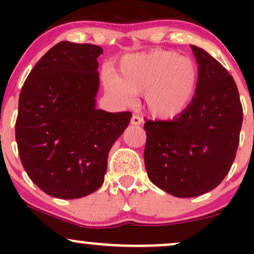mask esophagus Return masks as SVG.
Instances as JSON below:
<instances>
[{
  "mask_svg": "<svg viewBox=\"0 0 254 254\" xmlns=\"http://www.w3.org/2000/svg\"><path fill=\"white\" fill-rule=\"evenodd\" d=\"M141 123H142V118L139 117V116L133 115L132 117H131V124L132 125H139Z\"/></svg>",
  "mask_w": 254,
  "mask_h": 254,
  "instance_id": "1",
  "label": "esophagus"
}]
</instances>
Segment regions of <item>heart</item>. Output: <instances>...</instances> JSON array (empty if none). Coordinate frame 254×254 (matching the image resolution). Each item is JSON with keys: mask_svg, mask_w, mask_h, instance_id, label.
<instances>
[{"mask_svg": "<svg viewBox=\"0 0 254 254\" xmlns=\"http://www.w3.org/2000/svg\"><path fill=\"white\" fill-rule=\"evenodd\" d=\"M105 88L122 103L144 93L148 112L159 119L182 116L196 97L198 66L190 57L154 50L121 60L117 75H105Z\"/></svg>", "mask_w": 254, "mask_h": 254, "instance_id": "1", "label": "heart"}]
</instances>
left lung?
<instances>
[{
	"instance_id": "left-lung-1",
	"label": "left lung",
	"mask_w": 254,
	"mask_h": 254,
	"mask_svg": "<svg viewBox=\"0 0 254 254\" xmlns=\"http://www.w3.org/2000/svg\"><path fill=\"white\" fill-rule=\"evenodd\" d=\"M198 64L196 97L172 121H147L144 165L150 182L179 198L214 190L228 174L239 145L243 106L234 78L205 50L192 46Z\"/></svg>"
}]
</instances>
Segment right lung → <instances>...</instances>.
I'll list each match as a JSON object with an SVG mask.
<instances>
[{"instance_id":"obj_1","label":"right lung","mask_w":254,"mask_h":254,"mask_svg":"<svg viewBox=\"0 0 254 254\" xmlns=\"http://www.w3.org/2000/svg\"><path fill=\"white\" fill-rule=\"evenodd\" d=\"M101 54L98 45L58 43L22 86L15 124L20 160L49 196L75 199L97 191L111 147L130 123V112L95 107Z\"/></svg>"}]
</instances>
